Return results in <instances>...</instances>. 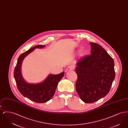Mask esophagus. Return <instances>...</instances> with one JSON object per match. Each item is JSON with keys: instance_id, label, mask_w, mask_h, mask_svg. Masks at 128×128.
<instances>
[{"instance_id": "obj_1", "label": "esophagus", "mask_w": 128, "mask_h": 128, "mask_svg": "<svg viewBox=\"0 0 128 128\" xmlns=\"http://www.w3.org/2000/svg\"><path fill=\"white\" fill-rule=\"evenodd\" d=\"M73 69H74V67L72 66H68V68H67V70H68V71H70V70H73Z\"/></svg>"}]
</instances>
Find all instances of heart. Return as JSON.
Wrapping results in <instances>:
<instances>
[{
    "label": "heart",
    "mask_w": 128,
    "mask_h": 128,
    "mask_svg": "<svg viewBox=\"0 0 128 128\" xmlns=\"http://www.w3.org/2000/svg\"><path fill=\"white\" fill-rule=\"evenodd\" d=\"M86 55V52L84 50H82L80 52V56H84Z\"/></svg>",
    "instance_id": "heart-1"
}]
</instances>
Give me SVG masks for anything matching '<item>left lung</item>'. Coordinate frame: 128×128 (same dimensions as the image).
I'll return each instance as SVG.
<instances>
[{"instance_id": "obj_1", "label": "left lung", "mask_w": 128, "mask_h": 128, "mask_svg": "<svg viewBox=\"0 0 128 128\" xmlns=\"http://www.w3.org/2000/svg\"><path fill=\"white\" fill-rule=\"evenodd\" d=\"M91 53L76 63L77 74L75 87L80 98L92 103L104 97L110 92L115 77L114 62L99 44L90 43Z\"/></svg>"}]
</instances>
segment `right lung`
<instances>
[{"mask_svg":"<svg viewBox=\"0 0 128 128\" xmlns=\"http://www.w3.org/2000/svg\"><path fill=\"white\" fill-rule=\"evenodd\" d=\"M44 45H37L22 54L18 57L14 72V77L18 91L25 98L39 103L46 102L53 98L58 82L64 75V72L58 74H49L42 82L29 84L24 79L21 73V65L25 57L35 48H42Z\"/></svg>","mask_w":128,"mask_h":128,"instance_id":"right-lung-1","label":"right lung"}]
</instances>
